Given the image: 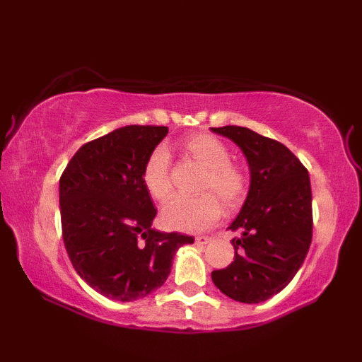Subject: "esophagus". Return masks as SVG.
I'll list each match as a JSON object with an SVG mask.
<instances>
[{"mask_svg":"<svg viewBox=\"0 0 362 362\" xmlns=\"http://www.w3.org/2000/svg\"><path fill=\"white\" fill-rule=\"evenodd\" d=\"M210 241H211V238H210V236H197V238H196V243H197V244H201V245L209 244Z\"/></svg>","mask_w":362,"mask_h":362,"instance_id":"1","label":"esophagus"}]
</instances>
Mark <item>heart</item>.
Listing matches in <instances>:
<instances>
[{"label":"heart","mask_w":362,"mask_h":362,"mask_svg":"<svg viewBox=\"0 0 362 362\" xmlns=\"http://www.w3.org/2000/svg\"><path fill=\"white\" fill-rule=\"evenodd\" d=\"M182 151L205 168L199 185V197H174L161 211L165 226L179 232H204L218 224L222 216L221 201L228 211L236 210L249 193L250 177L238 161L230 160L224 141L209 134H196L182 143ZM143 185L153 201L163 202L171 194V157L163 148L153 149L141 171Z\"/></svg>","instance_id":"b5f03b06"}]
</instances>
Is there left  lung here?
<instances>
[{"instance_id": "left-lung-1", "label": "left lung", "mask_w": 362, "mask_h": 362, "mask_svg": "<svg viewBox=\"0 0 362 362\" xmlns=\"http://www.w3.org/2000/svg\"><path fill=\"white\" fill-rule=\"evenodd\" d=\"M243 149L250 168V188L241 213L228 228L235 258L211 272L222 294L243 303H259L288 286L313 240L308 169L280 141L247 127H211Z\"/></svg>"}]
</instances>
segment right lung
<instances>
[{"mask_svg":"<svg viewBox=\"0 0 362 362\" xmlns=\"http://www.w3.org/2000/svg\"><path fill=\"white\" fill-rule=\"evenodd\" d=\"M165 126H126L81 146L60 177L62 236L71 264L90 288L118 302L158 289L175 250L193 244L182 233L151 228L157 210L146 191V158Z\"/></svg>","mask_w":362,"mask_h":362,"instance_id":"right-lung-1","label":"right lung"}]
</instances>
